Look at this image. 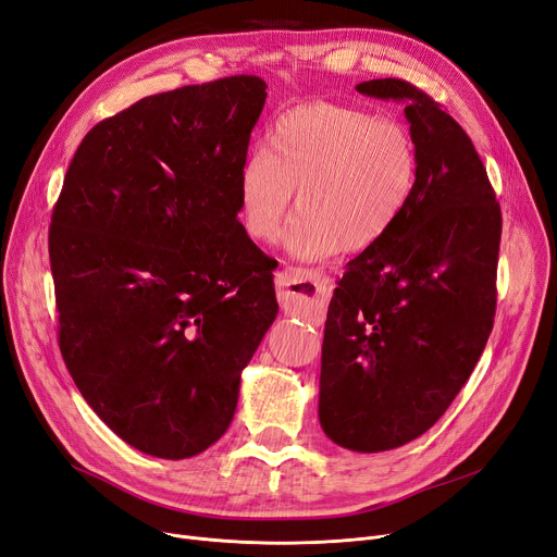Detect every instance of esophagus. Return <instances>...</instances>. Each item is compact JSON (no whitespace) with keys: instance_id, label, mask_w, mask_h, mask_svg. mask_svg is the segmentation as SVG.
I'll return each instance as SVG.
<instances>
[{"instance_id":"1","label":"esophagus","mask_w":557,"mask_h":557,"mask_svg":"<svg viewBox=\"0 0 557 557\" xmlns=\"http://www.w3.org/2000/svg\"><path fill=\"white\" fill-rule=\"evenodd\" d=\"M280 302L286 311L302 313L330 296V280L321 271L284 269L277 275Z\"/></svg>"}]
</instances>
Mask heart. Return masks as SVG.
Returning <instances> with one entry per match:
<instances>
[{"label": "heart", "mask_w": 557, "mask_h": 557, "mask_svg": "<svg viewBox=\"0 0 557 557\" xmlns=\"http://www.w3.org/2000/svg\"><path fill=\"white\" fill-rule=\"evenodd\" d=\"M419 184V150L389 117L334 102L284 111L265 132V152L238 171L236 215L255 244H273L298 190L286 250L319 261L369 250L394 230Z\"/></svg>", "instance_id": "obj_1"}]
</instances>
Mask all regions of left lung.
I'll return each mask as SVG.
<instances>
[{
	"label": "left lung",
	"mask_w": 557,
	"mask_h": 557,
	"mask_svg": "<svg viewBox=\"0 0 557 557\" xmlns=\"http://www.w3.org/2000/svg\"><path fill=\"white\" fill-rule=\"evenodd\" d=\"M357 90L405 102L419 184L394 230L348 261L334 288L319 421L334 444L380 453L437 423L487 346L500 207L471 138L423 90L403 79Z\"/></svg>",
	"instance_id": "1"
}]
</instances>
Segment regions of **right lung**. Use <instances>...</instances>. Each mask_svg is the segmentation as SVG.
<instances>
[{"instance_id":"obj_1","label":"right lung","mask_w":557,"mask_h":557,"mask_svg":"<svg viewBox=\"0 0 557 557\" xmlns=\"http://www.w3.org/2000/svg\"><path fill=\"white\" fill-rule=\"evenodd\" d=\"M263 102L250 75L143 98L95 125L65 173L50 225L61 355L92 412L145 455L223 437L277 317V261L236 215Z\"/></svg>"}]
</instances>
